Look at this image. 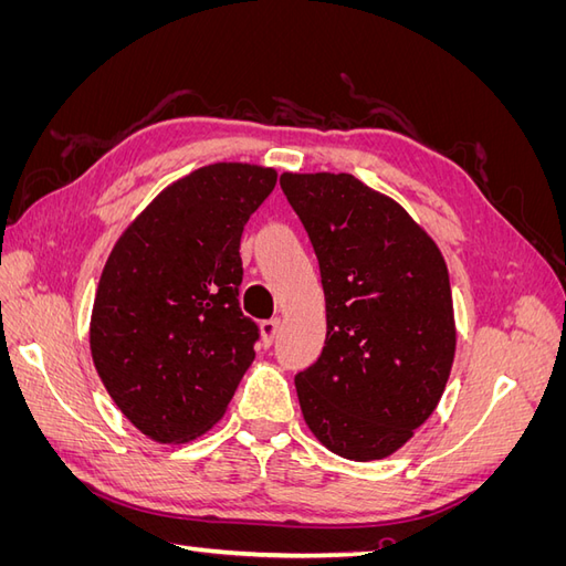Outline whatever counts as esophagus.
Instances as JSON below:
<instances>
[{"label":"esophagus","mask_w":566,"mask_h":566,"mask_svg":"<svg viewBox=\"0 0 566 566\" xmlns=\"http://www.w3.org/2000/svg\"><path fill=\"white\" fill-rule=\"evenodd\" d=\"M279 328H281V318H269V321H264V323L260 325V331H262V337H264L266 345H271V342L276 339Z\"/></svg>","instance_id":"obj_1"}]
</instances>
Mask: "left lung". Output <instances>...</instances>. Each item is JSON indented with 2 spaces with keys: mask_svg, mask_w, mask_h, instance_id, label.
<instances>
[{
  "mask_svg": "<svg viewBox=\"0 0 566 566\" xmlns=\"http://www.w3.org/2000/svg\"><path fill=\"white\" fill-rule=\"evenodd\" d=\"M314 245L325 347L297 373L306 427L347 460H382L434 413L455 356L443 254L397 200L352 175L283 172Z\"/></svg>",
  "mask_w": 566,
  "mask_h": 566,
  "instance_id": "obj_1",
  "label": "left lung"
}]
</instances>
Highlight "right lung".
Masks as SVG:
<instances>
[{
	"mask_svg": "<svg viewBox=\"0 0 566 566\" xmlns=\"http://www.w3.org/2000/svg\"><path fill=\"white\" fill-rule=\"evenodd\" d=\"M276 179L250 163L200 167L153 198L108 254L92 358L115 406L153 441L212 430L254 361L260 331L238 304V250Z\"/></svg>",
	"mask_w": 566,
	"mask_h": 566,
	"instance_id": "obj_1",
	"label": "right lung"
}]
</instances>
